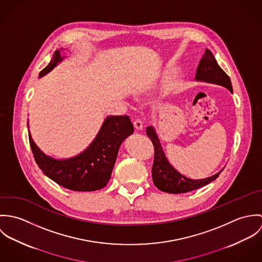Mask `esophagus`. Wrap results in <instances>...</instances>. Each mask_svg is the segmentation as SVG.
Segmentation results:
<instances>
[{"instance_id":"34e87169","label":"esophagus","mask_w":262,"mask_h":262,"mask_svg":"<svg viewBox=\"0 0 262 262\" xmlns=\"http://www.w3.org/2000/svg\"><path fill=\"white\" fill-rule=\"evenodd\" d=\"M133 125H134V128L136 130H142L143 129V123L140 120H135L133 122Z\"/></svg>"}]
</instances>
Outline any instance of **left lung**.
Returning <instances> with one entry per match:
<instances>
[{
	"mask_svg": "<svg viewBox=\"0 0 262 262\" xmlns=\"http://www.w3.org/2000/svg\"><path fill=\"white\" fill-rule=\"evenodd\" d=\"M195 79L198 81H205L222 85L227 88L231 93H233L230 77L219 67L213 53L209 49H206L205 54L203 55L198 66ZM146 134L154 146V160L152 165L153 184L162 191L168 193L187 192L210 184L211 182L215 181L223 171V169H221L215 176L203 180H191L186 178L168 162L162 150L157 134L152 126L147 127Z\"/></svg>",
	"mask_w": 262,
	"mask_h": 262,
	"instance_id": "left-lung-1",
	"label": "left lung"
}]
</instances>
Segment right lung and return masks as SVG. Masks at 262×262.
Returning a JSON list of instances; mask_svg holds the SVG:
<instances>
[{
	"label": "right lung",
	"instance_id": "1",
	"mask_svg": "<svg viewBox=\"0 0 262 262\" xmlns=\"http://www.w3.org/2000/svg\"><path fill=\"white\" fill-rule=\"evenodd\" d=\"M63 58L60 50H56L39 77L52 71ZM28 132L35 161L46 177L72 190L93 191L109 183L120 145L134 132V127L128 116H109L89 147L67 159H55L44 154L33 141L29 130Z\"/></svg>",
	"mask_w": 262,
	"mask_h": 262
}]
</instances>
